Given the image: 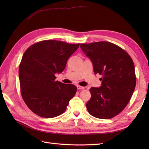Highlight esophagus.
I'll list each match as a JSON object with an SVG mask.
<instances>
[{"mask_svg": "<svg viewBox=\"0 0 149 149\" xmlns=\"http://www.w3.org/2000/svg\"><path fill=\"white\" fill-rule=\"evenodd\" d=\"M77 90H84V87L81 86H79V85H78V86H77Z\"/></svg>", "mask_w": 149, "mask_h": 149, "instance_id": "obj_1", "label": "esophagus"}]
</instances>
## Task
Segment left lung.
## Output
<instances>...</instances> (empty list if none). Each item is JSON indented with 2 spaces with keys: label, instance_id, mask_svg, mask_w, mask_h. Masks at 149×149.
Here are the masks:
<instances>
[{
  "label": "left lung",
  "instance_id": "8db88e82",
  "mask_svg": "<svg viewBox=\"0 0 149 149\" xmlns=\"http://www.w3.org/2000/svg\"><path fill=\"white\" fill-rule=\"evenodd\" d=\"M81 48L93 63L95 74L102 75V86L91 87L86 108L91 115L109 119L127 105L136 83L134 65L125 50L108 42L81 43Z\"/></svg>",
  "mask_w": 149,
  "mask_h": 149
}]
</instances>
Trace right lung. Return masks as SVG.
<instances>
[{"label":"right lung","mask_w":149,"mask_h":149,"mask_svg":"<svg viewBox=\"0 0 149 149\" xmlns=\"http://www.w3.org/2000/svg\"><path fill=\"white\" fill-rule=\"evenodd\" d=\"M61 41L43 40L30 46L19 65L20 92L27 107L43 118L64 113L77 87L56 81L66 62L79 47Z\"/></svg>","instance_id":"add662e5"}]
</instances>
